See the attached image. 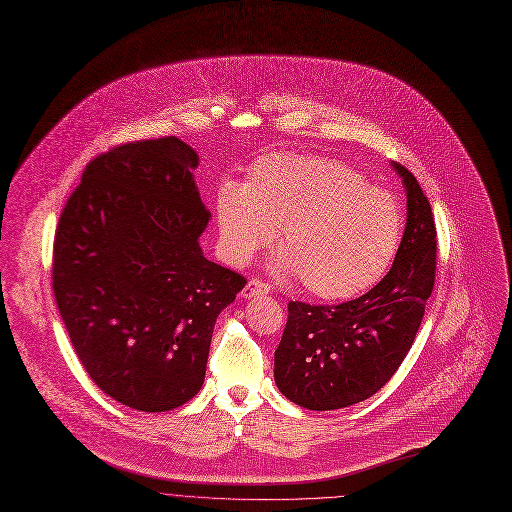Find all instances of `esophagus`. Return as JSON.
Segmentation results:
<instances>
[{
    "label": "esophagus",
    "mask_w": 512,
    "mask_h": 512,
    "mask_svg": "<svg viewBox=\"0 0 512 512\" xmlns=\"http://www.w3.org/2000/svg\"><path fill=\"white\" fill-rule=\"evenodd\" d=\"M271 291V287L267 285V283H263V281H259V279H251L247 285H245V289L241 291V295L245 297V299H251V297H257V295H267Z\"/></svg>",
    "instance_id": "34e87169"
}]
</instances>
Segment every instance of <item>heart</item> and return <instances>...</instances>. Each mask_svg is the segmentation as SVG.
Listing matches in <instances>:
<instances>
[{"mask_svg":"<svg viewBox=\"0 0 512 512\" xmlns=\"http://www.w3.org/2000/svg\"><path fill=\"white\" fill-rule=\"evenodd\" d=\"M215 215L225 259L237 267L275 241L279 279H303L321 299H346L378 283L400 247L404 217L396 199L354 168L327 156L271 154L247 183L223 181Z\"/></svg>","mask_w":512,"mask_h":512,"instance_id":"1","label":"heart"}]
</instances>
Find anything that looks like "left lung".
I'll list each match as a JSON object with an SVG mask.
<instances>
[{
  "label": "left lung",
  "mask_w": 512,
  "mask_h": 512,
  "mask_svg": "<svg viewBox=\"0 0 512 512\" xmlns=\"http://www.w3.org/2000/svg\"><path fill=\"white\" fill-rule=\"evenodd\" d=\"M406 189V229L388 275L339 305L289 303L275 350L279 392L307 410H339L374 396L400 368L436 275V227L416 177L392 162Z\"/></svg>",
  "instance_id": "1"
}]
</instances>
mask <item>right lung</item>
<instances>
[{
    "instance_id": "obj_1",
    "label": "right lung",
    "mask_w": 512,
    "mask_h": 512,
    "mask_svg": "<svg viewBox=\"0 0 512 512\" xmlns=\"http://www.w3.org/2000/svg\"><path fill=\"white\" fill-rule=\"evenodd\" d=\"M177 136L96 156L54 241V295L94 384L140 412L183 406L201 390L219 313L245 277L203 255L211 213Z\"/></svg>"
}]
</instances>
